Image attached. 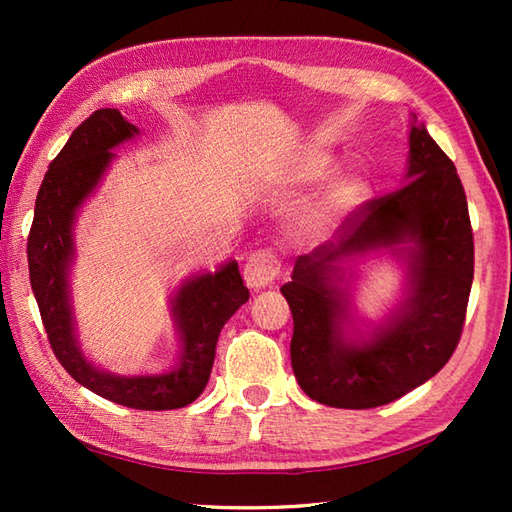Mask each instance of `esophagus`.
I'll return each instance as SVG.
<instances>
[{
	"instance_id": "obj_1",
	"label": "esophagus",
	"mask_w": 512,
	"mask_h": 512,
	"mask_svg": "<svg viewBox=\"0 0 512 512\" xmlns=\"http://www.w3.org/2000/svg\"><path fill=\"white\" fill-rule=\"evenodd\" d=\"M279 275V259L270 248H259L255 253H250L244 266V279L250 288H266L275 284Z\"/></svg>"
}]
</instances>
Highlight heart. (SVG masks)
Returning <instances> with one entry per match:
<instances>
[{"instance_id": "b5f03b06", "label": "heart", "mask_w": 512, "mask_h": 512, "mask_svg": "<svg viewBox=\"0 0 512 512\" xmlns=\"http://www.w3.org/2000/svg\"><path fill=\"white\" fill-rule=\"evenodd\" d=\"M325 167H328V158L325 156L310 158L308 171L312 178L321 176ZM367 191L369 187L365 178L356 176V173H350V176H343L334 184H330V189L323 193V198L314 204V209L308 213L306 220H303V235L323 237L325 233H330L345 213L356 209V206L367 198Z\"/></svg>"}]
</instances>
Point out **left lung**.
<instances>
[{"instance_id":"left-lung-1","label":"left lung","mask_w":512,"mask_h":512,"mask_svg":"<svg viewBox=\"0 0 512 512\" xmlns=\"http://www.w3.org/2000/svg\"><path fill=\"white\" fill-rule=\"evenodd\" d=\"M407 180L347 215L339 244L299 255L281 286L295 321L292 369L321 405H387L436 376L460 343L473 284V228L458 171L424 125L411 127ZM402 238L417 244L406 306L369 344H343L335 264Z\"/></svg>"}]
</instances>
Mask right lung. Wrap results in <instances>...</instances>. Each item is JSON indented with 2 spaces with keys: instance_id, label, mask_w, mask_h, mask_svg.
Returning <instances> with one entry per match:
<instances>
[{
  "instance_id": "obj_1",
  "label": "right lung",
  "mask_w": 512,
  "mask_h": 512,
  "mask_svg": "<svg viewBox=\"0 0 512 512\" xmlns=\"http://www.w3.org/2000/svg\"><path fill=\"white\" fill-rule=\"evenodd\" d=\"M134 134L138 127L127 123L118 110H96L74 129L59 156L50 162L28 235L30 286L52 352L76 383L132 409H180L191 405L209 383L217 336L235 310L248 301V288L235 262L215 275L191 279L178 290L173 312L182 334V352L173 372L134 378L99 372L83 358L72 332L68 268L74 255V215L114 158L110 149Z\"/></svg>"
}]
</instances>
